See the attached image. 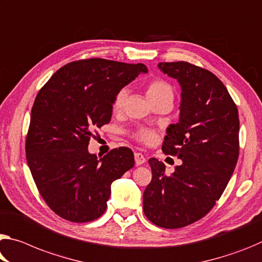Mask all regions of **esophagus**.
I'll list each match as a JSON object with an SVG mask.
<instances>
[{
	"label": "esophagus",
	"instance_id": "1",
	"mask_svg": "<svg viewBox=\"0 0 262 262\" xmlns=\"http://www.w3.org/2000/svg\"><path fill=\"white\" fill-rule=\"evenodd\" d=\"M135 163L136 165H142L146 163V157H144L141 152H135Z\"/></svg>",
	"mask_w": 262,
	"mask_h": 262
}]
</instances>
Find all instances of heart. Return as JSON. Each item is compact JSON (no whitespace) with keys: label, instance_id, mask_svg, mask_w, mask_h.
<instances>
[{"label":"heart","instance_id":"b5f03b06","mask_svg":"<svg viewBox=\"0 0 262 262\" xmlns=\"http://www.w3.org/2000/svg\"><path fill=\"white\" fill-rule=\"evenodd\" d=\"M147 98L149 101L160 100V99H168V100H173V90L169 82L161 80V79H156L152 80L147 85ZM128 97V91L126 89L120 90L118 93L115 94L113 105L112 108L114 112H120L124 106L126 99ZM135 138L143 143H151L156 138L155 132L149 129H141L135 134Z\"/></svg>","mask_w":262,"mask_h":262}]
</instances>
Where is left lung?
<instances>
[{
    "label": "left lung",
    "instance_id": "1",
    "mask_svg": "<svg viewBox=\"0 0 262 262\" xmlns=\"http://www.w3.org/2000/svg\"><path fill=\"white\" fill-rule=\"evenodd\" d=\"M157 66L181 86L180 119L167 128L162 150L182 163L165 175L164 163L149 160L143 211L157 226L180 228L209 213L225 190L239 156V115L212 72L186 61Z\"/></svg>",
    "mask_w": 262,
    "mask_h": 262
}]
</instances>
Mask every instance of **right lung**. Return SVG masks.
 <instances>
[{"instance_id":"add662e5","label":"right lung","mask_w":262,"mask_h":262,"mask_svg":"<svg viewBox=\"0 0 262 262\" xmlns=\"http://www.w3.org/2000/svg\"><path fill=\"white\" fill-rule=\"evenodd\" d=\"M143 64L91 58L60 68L41 87L31 110L26 141L28 165L53 212L73 223L105 212L111 185L134 167L129 148L101 159L89 151L94 128L108 123L115 94L139 76Z\"/></svg>"}]
</instances>
